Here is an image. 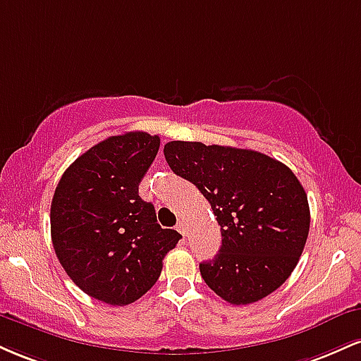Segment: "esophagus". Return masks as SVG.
Here are the masks:
<instances>
[{
  "instance_id": "34e87169",
  "label": "esophagus",
  "mask_w": 361,
  "mask_h": 361,
  "mask_svg": "<svg viewBox=\"0 0 361 361\" xmlns=\"http://www.w3.org/2000/svg\"><path fill=\"white\" fill-rule=\"evenodd\" d=\"M176 231H178V233H180L181 235H185V234H186V231H185V224H183V222L178 224V226H176Z\"/></svg>"
}]
</instances>
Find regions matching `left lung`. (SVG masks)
Wrapping results in <instances>:
<instances>
[{"label":"left lung","instance_id":"left-lung-1","mask_svg":"<svg viewBox=\"0 0 361 361\" xmlns=\"http://www.w3.org/2000/svg\"><path fill=\"white\" fill-rule=\"evenodd\" d=\"M164 157L200 190L221 226L222 246L200 263L205 283L233 305L270 295L299 263L309 235L304 186L292 169L251 149L171 140Z\"/></svg>","mask_w":361,"mask_h":361}]
</instances>
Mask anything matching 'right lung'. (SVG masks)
<instances>
[{
    "label": "right lung",
    "mask_w": 361,
    "mask_h": 361,
    "mask_svg": "<svg viewBox=\"0 0 361 361\" xmlns=\"http://www.w3.org/2000/svg\"><path fill=\"white\" fill-rule=\"evenodd\" d=\"M147 132L111 135L64 171L51 205L57 259L82 292L127 305L159 279L163 259L181 239L157 224L139 183L159 151Z\"/></svg>",
    "instance_id": "right-lung-1"
}]
</instances>
